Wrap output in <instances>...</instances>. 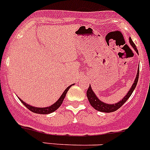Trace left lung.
I'll return each mask as SVG.
<instances>
[{"label": "left lung", "instance_id": "8db88e82", "mask_svg": "<svg viewBox=\"0 0 150 150\" xmlns=\"http://www.w3.org/2000/svg\"><path fill=\"white\" fill-rule=\"evenodd\" d=\"M129 42L132 45V46L134 49V50L137 52H138V50H137V47L135 46V44L134 43V42L132 41V38H129ZM138 77H139V68L137 70V76H136V78H135V80L134 82L133 85H132V88H130L129 91H128V93L120 101H119L116 104H106V103H104L103 101L99 100L98 98H97L96 95L94 93V91H92V88H91V86H89L88 90H87L86 95L87 98H88V100L89 101L90 104L91 105V107H94L95 110H97L98 111H100V112H114V111L117 110L119 108L122 107L123 104L126 102V100H128L130 98V96L132 95V92L134 91V88H136V86L137 84V82H138Z\"/></svg>", "mask_w": 150, "mask_h": 150}]
</instances>
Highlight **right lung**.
Segmentation results:
<instances>
[{
	"label": "right lung",
	"instance_id": "add662e5",
	"mask_svg": "<svg viewBox=\"0 0 150 150\" xmlns=\"http://www.w3.org/2000/svg\"><path fill=\"white\" fill-rule=\"evenodd\" d=\"M72 86L73 85H71L70 86L67 87V88L64 90V91L63 92V94L61 95V97L59 98V100H57L55 104H53L52 105L50 106V107H41V108L40 107H33V106H30V105H29V104H26L25 102H24L23 100H21L20 98H19V100H20L22 104L25 106V107H27L29 110L31 111V112H35V113H38V114H49V113H51V112H54V111L58 109V108H59L61 105H62V102H63V100L64 99V98H65V95H66V94H67V91H68L69 88H71Z\"/></svg>",
	"mask_w": 150,
	"mask_h": 150
}]
</instances>
